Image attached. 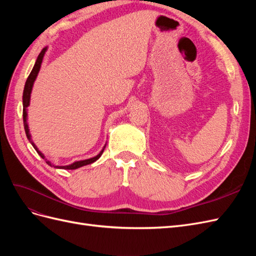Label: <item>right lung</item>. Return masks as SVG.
Masks as SVG:
<instances>
[{
	"label": "right lung",
	"mask_w": 256,
	"mask_h": 256,
	"mask_svg": "<svg viewBox=\"0 0 256 256\" xmlns=\"http://www.w3.org/2000/svg\"><path fill=\"white\" fill-rule=\"evenodd\" d=\"M46 51H47V48H44L42 50V52L40 53V56H38L37 60H36V63L32 69V72H30V76H28L26 79V85H24V90H23V97H22V100H23V125H24V130H26V136L28 138V141L30 142V144L33 145L34 148L36 150V152H38V154L40 156L44 159V161L47 162V164H49L50 166H54L56 168H64V170H76L78 168H81L83 166H86V164H92V162H95L96 160H98L100 158V156H102L104 148L100 152L96 157H92V158H90V159H86V160H81V161H76V162H74L70 166H53L51 162L49 160H47L44 158V154L42 152L38 150V148L36 147V145L34 144V142L30 140V130H28V122H26V116H28V113H26V108L30 104V92H32V88H33V84H34V81L36 79V76L38 74V72H40V66H42V58H44V56ZM106 147V146H104Z\"/></svg>",
	"instance_id": "obj_1"
}]
</instances>
